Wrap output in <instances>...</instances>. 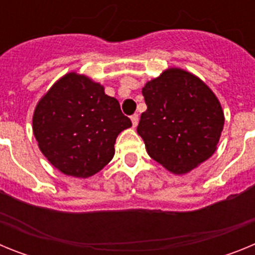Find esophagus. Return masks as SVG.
Instances as JSON below:
<instances>
[{
    "label": "esophagus",
    "instance_id": "1",
    "mask_svg": "<svg viewBox=\"0 0 255 255\" xmlns=\"http://www.w3.org/2000/svg\"><path fill=\"white\" fill-rule=\"evenodd\" d=\"M130 119H131L132 128H136V126H138V123H139V116H138V115H136V114L132 115V116L130 117Z\"/></svg>",
    "mask_w": 255,
    "mask_h": 255
}]
</instances>
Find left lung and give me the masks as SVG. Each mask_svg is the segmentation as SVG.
Listing matches in <instances>:
<instances>
[{
  "mask_svg": "<svg viewBox=\"0 0 255 255\" xmlns=\"http://www.w3.org/2000/svg\"><path fill=\"white\" fill-rule=\"evenodd\" d=\"M147 111L138 134L150 158L181 175L207 161L217 148L224 112L200 79L181 69L166 70L141 91Z\"/></svg>",
  "mask_w": 255,
  "mask_h": 255,
  "instance_id": "left-lung-1",
  "label": "left lung"
}]
</instances>
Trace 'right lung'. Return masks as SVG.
Segmentation results:
<instances>
[{"label": "right lung", "mask_w": 255, "mask_h": 255, "mask_svg": "<svg viewBox=\"0 0 255 255\" xmlns=\"http://www.w3.org/2000/svg\"><path fill=\"white\" fill-rule=\"evenodd\" d=\"M130 126L116 98L75 73L47 92L33 116V131L44 157L75 177L100 172L114 157L117 135Z\"/></svg>", "instance_id": "add662e5"}]
</instances>
